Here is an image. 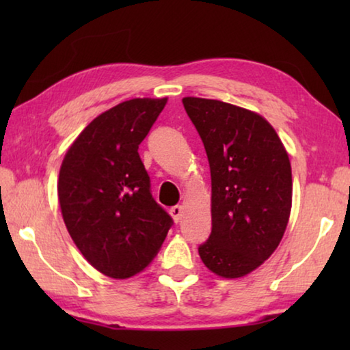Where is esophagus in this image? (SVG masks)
Instances as JSON below:
<instances>
[{
  "mask_svg": "<svg viewBox=\"0 0 350 350\" xmlns=\"http://www.w3.org/2000/svg\"><path fill=\"white\" fill-rule=\"evenodd\" d=\"M170 213H171V216H173V219H174L176 222H180V219H182V216H183V206H182V205L171 206Z\"/></svg>",
  "mask_w": 350,
  "mask_h": 350,
  "instance_id": "esophagus-1",
  "label": "esophagus"
}]
</instances>
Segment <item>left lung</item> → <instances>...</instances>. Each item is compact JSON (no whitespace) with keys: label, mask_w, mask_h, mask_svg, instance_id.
Wrapping results in <instances>:
<instances>
[{"label":"left lung","mask_w":350,"mask_h":350,"mask_svg":"<svg viewBox=\"0 0 350 350\" xmlns=\"http://www.w3.org/2000/svg\"><path fill=\"white\" fill-rule=\"evenodd\" d=\"M211 173V234L199 245L205 267L241 278L276 250L292 210V167L264 117L219 100L185 97Z\"/></svg>","instance_id":"8db88e82"}]
</instances>
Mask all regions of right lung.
Returning a JSON list of instances; mask_svg holds the SVG:
<instances>
[{
    "label": "right lung",
    "mask_w": 350,
    "mask_h": 350,
    "mask_svg": "<svg viewBox=\"0 0 350 350\" xmlns=\"http://www.w3.org/2000/svg\"><path fill=\"white\" fill-rule=\"evenodd\" d=\"M165 105L167 98H133L105 111L60 168L58 200L70 238L94 269L116 280L148 267L173 225L139 156Z\"/></svg>",
    "instance_id": "add662e5"
}]
</instances>
